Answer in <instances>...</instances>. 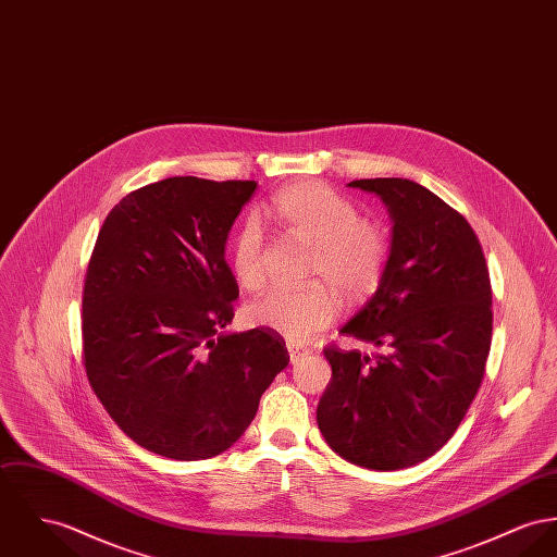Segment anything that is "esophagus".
Wrapping results in <instances>:
<instances>
[{
  "label": "esophagus",
  "instance_id": "1",
  "mask_svg": "<svg viewBox=\"0 0 557 557\" xmlns=\"http://www.w3.org/2000/svg\"><path fill=\"white\" fill-rule=\"evenodd\" d=\"M287 352H289V361H292L294 366L299 363L304 357L310 355L308 348H301V346H297V344H287Z\"/></svg>",
  "mask_w": 557,
  "mask_h": 557
}]
</instances>
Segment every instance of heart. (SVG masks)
I'll use <instances>...</instances> for the list:
<instances>
[{
    "label": "heart",
    "instance_id": "b5f03b06",
    "mask_svg": "<svg viewBox=\"0 0 557 557\" xmlns=\"http://www.w3.org/2000/svg\"><path fill=\"white\" fill-rule=\"evenodd\" d=\"M270 215L299 243L314 247L310 283H325L346 304L371 296L386 268V240L380 227L363 222L359 209L334 187L297 182L270 202ZM230 268L245 292H260L268 281V243L260 223H245L230 251ZM253 327L306 344L335 319V301L323 287L272 292L247 308Z\"/></svg>",
    "mask_w": 557,
    "mask_h": 557
}]
</instances>
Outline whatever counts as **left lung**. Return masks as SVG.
I'll return each instance as SVG.
<instances>
[{"label":"left lung","instance_id":"obj_1","mask_svg":"<svg viewBox=\"0 0 557 557\" xmlns=\"http://www.w3.org/2000/svg\"><path fill=\"white\" fill-rule=\"evenodd\" d=\"M393 222L384 276L339 330L380 348H327L332 382L317 422L344 460L408 469L454 435L482 384L492 339V289L482 245L440 196L399 177L357 180Z\"/></svg>","mask_w":557,"mask_h":557}]
</instances>
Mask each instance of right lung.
Returning <instances> with one entry per match:
<instances>
[{"label": "right lung", "mask_w": 557, "mask_h": 557, "mask_svg": "<svg viewBox=\"0 0 557 557\" xmlns=\"http://www.w3.org/2000/svg\"><path fill=\"white\" fill-rule=\"evenodd\" d=\"M256 182L169 177L106 218L82 297L84 366L113 422L153 454L205 460L236 444L289 363L265 330L227 334L232 223Z\"/></svg>", "instance_id": "1"}]
</instances>
